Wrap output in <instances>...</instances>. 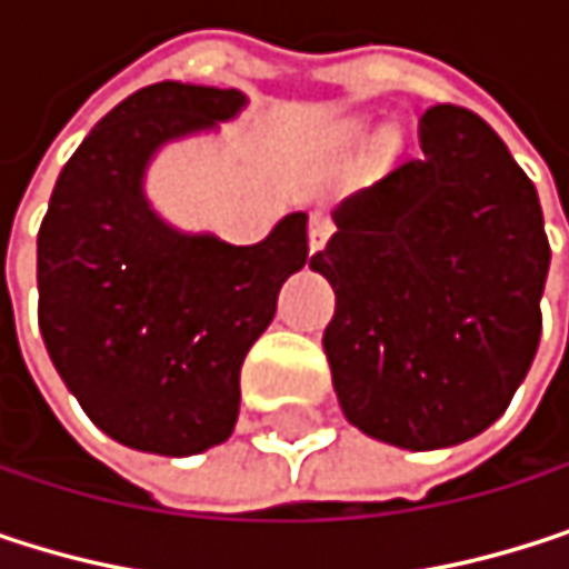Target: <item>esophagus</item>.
<instances>
[{"label": "esophagus", "instance_id": "obj_1", "mask_svg": "<svg viewBox=\"0 0 569 569\" xmlns=\"http://www.w3.org/2000/svg\"><path fill=\"white\" fill-rule=\"evenodd\" d=\"M330 236H333V222H330L323 212H313V216H310V249H313V252L323 249Z\"/></svg>", "mask_w": 569, "mask_h": 569}]
</instances>
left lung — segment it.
Listing matches in <instances>:
<instances>
[{"mask_svg": "<svg viewBox=\"0 0 569 569\" xmlns=\"http://www.w3.org/2000/svg\"><path fill=\"white\" fill-rule=\"evenodd\" d=\"M420 156L337 212L310 266L353 427L403 450L457 447L510 407L540 347L550 242L533 182L463 106H430Z\"/></svg>", "mask_w": 569, "mask_h": 569, "instance_id": "8db88e82", "label": "left lung"}]
</instances>
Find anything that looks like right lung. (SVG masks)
Instances as JSON below:
<instances>
[{
  "mask_svg": "<svg viewBox=\"0 0 569 569\" xmlns=\"http://www.w3.org/2000/svg\"><path fill=\"white\" fill-rule=\"evenodd\" d=\"M246 106L239 89L156 82L122 99L62 166L39 226L46 350L86 417L122 447L192 457L229 440L239 370L279 287L310 259L307 212L256 246L179 232L142 196L152 152Z\"/></svg>",
  "mask_w": 569,
  "mask_h": 569,
  "instance_id": "add662e5",
  "label": "right lung"
}]
</instances>
